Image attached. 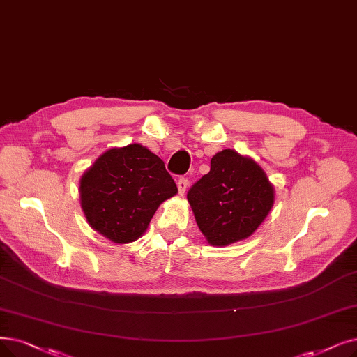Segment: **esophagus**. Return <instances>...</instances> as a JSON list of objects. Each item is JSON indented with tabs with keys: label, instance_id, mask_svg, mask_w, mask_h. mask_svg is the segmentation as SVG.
<instances>
[{
	"label": "esophagus",
	"instance_id": "obj_1",
	"mask_svg": "<svg viewBox=\"0 0 357 357\" xmlns=\"http://www.w3.org/2000/svg\"><path fill=\"white\" fill-rule=\"evenodd\" d=\"M188 185H190L188 178H179V179H178V191H179V195H183V194H185V191H187V188H188Z\"/></svg>",
	"mask_w": 357,
	"mask_h": 357
}]
</instances>
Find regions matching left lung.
Instances as JSON below:
<instances>
[{
  "label": "left lung",
  "mask_w": 357,
  "mask_h": 357,
  "mask_svg": "<svg viewBox=\"0 0 357 357\" xmlns=\"http://www.w3.org/2000/svg\"><path fill=\"white\" fill-rule=\"evenodd\" d=\"M195 222L210 245L250 238L274 204V187L262 167L235 150L215 153L210 172L190 188Z\"/></svg>",
  "instance_id": "1"
}]
</instances>
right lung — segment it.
<instances>
[{
  "label": "right lung",
  "instance_id": "1",
  "mask_svg": "<svg viewBox=\"0 0 357 357\" xmlns=\"http://www.w3.org/2000/svg\"><path fill=\"white\" fill-rule=\"evenodd\" d=\"M176 183L163 160L142 144L111 149L80 179V201L87 223L114 243L140 238Z\"/></svg>",
  "mask_w": 357,
  "mask_h": 357
}]
</instances>
